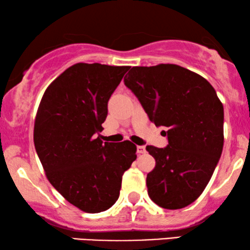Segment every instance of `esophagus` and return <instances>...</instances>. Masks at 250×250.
Masks as SVG:
<instances>
[{"label":"esophagus","mask_w":250,"mask_h":250,"mask_svg":"<svg viewBox=\"0 0 250 250\" xmlns=\"http://www.w3.org/2000/svg\"><path fill=\"white\" fill-rule=\"evenodd\" d=\"M146 152L145 146H137V153L138 154H144Z\"/></svg>","instance_id":"esophagus-1"}]
</instances>
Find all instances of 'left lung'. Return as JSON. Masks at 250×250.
<instances>
[{
  "label": "left lung",
  "mask_w": 250,
  "mask_h": 250,
  "mask_svg": "<svg viewBox=\"0 0 250 250\" xmlns=\"http://www.w3.org/2000/svg\"><path fill=\"white\" fill-rule=\"evenodd\" d=\"M126 75L149 120L167 128L165 148L146 146L156 162L146 178L149 198L184 208L202 195L222 154L223 105L205 78L180 65L132 66Z\"/></svg>",
  "instance_id": "left-lung-1"
}]
</instances>
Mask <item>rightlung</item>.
I'll return each mask as SVG.
<instances>
[{
	"label": "right lung",
	"instance_id": "add662e5",
	"mask_svg": "<svg viewBox=\"0 0 250 250\" xmlns=\"http://www.w3.org/2000/svg\"><path fill=\"white\" fill-rule=\"evenodd\" d=\"M129 68L76 63L51 83L38 106L34 144L45 174L83 212L100 213L114 205L122 175L137 157L129 140L103 143L96 137L107 102Z\"/></svg>",
	"mask_w": 250,
	"mask_h": 250
}]
</instances>
